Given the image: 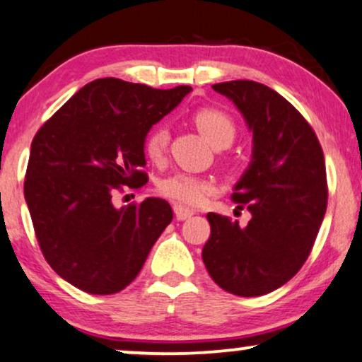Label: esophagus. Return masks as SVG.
<instances>
[{
	"label": "esophagus",
	"instance_id": "obj_1",
	"mask_svg": "<svg viewBox=\"0 0 362 362\" xmlns=\"http://www.w3.org/2000/svg\"><path fill=\"white\" fill-rule=\"evenodd\" d=\"M174 215H176V218L180 221H185V220H188V218L193 216L194 213L191 211V209H186L185 206H180V204H174Z\"/></svg>",
	"mask_w": 362,
	"mask_h": 362
}]
</instances>
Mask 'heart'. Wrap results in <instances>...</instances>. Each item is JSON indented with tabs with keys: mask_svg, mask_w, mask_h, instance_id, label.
Returning <instances> with one entry per match:
<instances>
[{
	"mask_svg": "<svg viewBox=\"0 0 362 362\" xmlns=\"http://www.w3.org/2000/svg\"><path fill=\"white\" fill-rule=\"evenodd\" d=\"M193 120L198 131L203 134L213 146H230L236 136L233 119L220 109L203 107L193 114ZM168 131L163 126H154L147 131L144 137V153L151 160H160L168 149ZM160 194L166 196L180 206L198 208L216 193L215 181L209 177L196 176L191 173H176L164 177L159 182Z\"/></svg>",
	"mask_w": 362,
	"mask_h": 362,
	"instance_id": "1",
	"label": "heart"
}]
</instances>
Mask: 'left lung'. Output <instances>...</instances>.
I'll use <instances>...</instances> for the list:
<instances>
[{"mask_svg":"<svg viewBox=\"0 0 362 362\" xmlns=\"http://www.w3.org/2000/svg\"><path fill=\"white\" fill-rule=\"evenodd\" d=\"M213 88L236 105L253 132L252 160L231 199L252 213L247 226L208 213L203 262L226 292L258 297L302 269L327 208L322 147L310 124L280 93L253 80Z\"/></svg>","mask_w":362,"mask_h":362,"instance_id":"left-lung-1","label":"left lung"}]
</instances>
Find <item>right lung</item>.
<instances>
[{"mask_svg":"<svg viewBox=\"0 0 362 362\" xmlns=\"http://www.w3.org/2000/svg\"><path fill=\"white\" fill-rule=\"evenodd\" d=\"M189 92L97 78L33 137L25 199L45 260L74 287L93 296L126 288L171 223L166 199L117 208L114 196L146 185V134Z\"/></svg>","mask_w":362,"mask_h":362,"instance_id":"1","label":"right lung"}]
</instances>
